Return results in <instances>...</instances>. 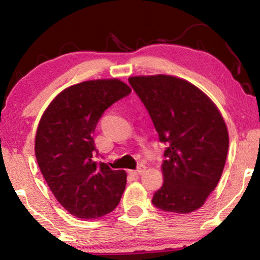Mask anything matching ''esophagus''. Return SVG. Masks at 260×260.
I'll return each instance as SVG.
<instances>
[{
    "label": "esophagus",
    "mask_w": 260,
    "mask_h": 260,
    "mask_svg": "<svg viewBox=\"0 0 260 260\" xmlns=\"http://www.w3.org/2000/svg\"><path fill=\"white\" fill-rule=\"evenodd\" d=\"M146 169H147V167L144 166V165H140L136 170H134V171L131 170L129 173H131L132 175H134V177H138V175H140L141 173H143L144 171H146Z\"/></svg>",
    "instance_id": "obj_1"
}]
</instances>
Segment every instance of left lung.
Masks as SVG:
<instances>
[{
    "instance_id": "8db88e82",
    "label": "left lung",
    "mask_w": 260,
    "mask_h": 260,
    "mask_svg": "<svg viewBox=\"0 0 260 260\" xmlns=\"http://www.w3.org/2000/svg\"><path fill=\"white\" fill-rule=\"evenodd\" d=\"M166 143L164 183L152 204L166 212L189 213L205 203L225 167L227 126L215 104L187 80L165 74L128 79Z\"/></svg>"
}]
</instances>
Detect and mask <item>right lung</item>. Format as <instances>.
<instances>
[{"label": "right lung", "mask_w": 260, "mask_h": 260, "mask_svg": "<svg viewBox=\"0 0 260 260\" xmlns=\"http://www.w3.org/2000/svg\"><path fill=\"white\" fill-rule=\"evenodd\" d=\"M131 91L118 79L83 81L60 91L42 114L35 157L56 200L74 217L96 219L119 204L127 174L94 161L93 134L105 110Z\"/></svg>", "instance_id": "right-lung-1"}]
</instances>
